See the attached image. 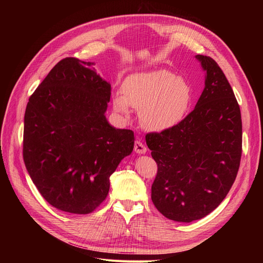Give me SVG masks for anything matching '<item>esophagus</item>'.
Masks as SVG:
<instances>
[{
    "mask_svg": "<svg viewBox=\"0 0 263 263\" xmlns=\"http://www.w3.org/2000/svg\"><path fill=\"white\" fill-rule=\"evenodd\" d=\"M134 150H135V153L138 154V155H144V154H146V153H147V148H146V146H145L144 144H142L141 141H139V140L135 141Z\"/></svg>",
    "mask_w": 263,
    "mask_h": 263,
    "instance_id": "34e87169",
    "label": "esophagus"
}]
</instances>
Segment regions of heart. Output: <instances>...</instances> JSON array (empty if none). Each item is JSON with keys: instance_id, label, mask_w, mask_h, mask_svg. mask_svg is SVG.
I'll return each instance as SVG.
<instances>
[{"instance_id": "obj_1", "label": "heart", "mask_w": 263, "mask_h": 263, "mask_svg": "<svg viewBox=\"0 0 263 263\" xmlns=\"http://www.w3.org/2000/svg\"><path fill=\"white\" fill-rule=\"evenodd\" d=\"M123 94L113 98L116 112L128 118L132 107L139 109L141 126L155 133L178 126L192 102L189 82L163 69L130 74L124 81Z\"/></svg>"}]
</instances>
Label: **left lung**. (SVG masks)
Masks as SVG:
<instances>
[{"label":"left lung","instance_id":"8db88e82","mask_svg":"<svg viewBox=\"0 0 263 263\" xmlns=\"http://www.w3.org/2000/svg\"><path fill=\"white\" fill-rule=\"evenodd\" d=\"M205 86L194 109L173 128L148 134L158 164L151 200L174 221L201 219L222 202L239 169L242 144L240 108L216 61L196 54Z\"/></svg>","mask_w":263,"mask_h":263}]
</instances>
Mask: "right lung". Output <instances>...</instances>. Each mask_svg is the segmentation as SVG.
<instances>
[{
  "instance_id": "1",
  "label": "right lung",
  "mask_w": 263,
  "mask_h": 263,
  "mask_svg": "<svg viewBox=\"0 0 263 263\" xmlns=\"http://www.w3.org/2000/svg\"><path fill=\"white\" fill-rule=\"evenodd\" d=\"M110 83L93 62L59 61L29 98L23 157L31 181L53 208L89 214L105 200L109 178L132 154L133 130L105 116Z\"/></svg>"
}]
</instances>
